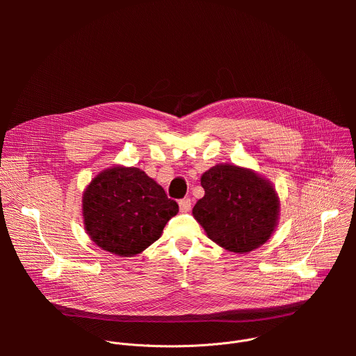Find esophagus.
Returning <instances> with one entry per match:
<instances>
[{"label": "esophagus", "instance_id": "esophagus-1", "mask_svg": "<svg viewBox=\"0 0 356 356\" xmlns=\"http://www.w3.org/2000/svg\"><path fill=\"white\" fill-rule=\"evenodd\" d=\"M179 207H180V211H181V213L190 211V209H191V200H190V198H181V200L179 201Z\"/></svg>", "mask_w": 356, "mask_h": 356}]
</instances>
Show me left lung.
<instances>
[{
  "mask_svg": "<svg viewBox=\"0 0 356 356\" xmlns=\"http://www.w3.org/2000/svg\"><path fill=\"white\" fill-rule=\"evenodd\" d=\"M206 194L193 216L220 246L245 253L264 245L273 234L280 201L273 184L250 169L216 165L201 176Z\"/></svg>",
  "mask_w": 356,
  "mask_h": 356,
  "instance_id": "obj_1",
  "label": "left lung"
}]
</instances>
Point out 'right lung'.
I'll return each mask as SVG.
<instances>
[{"label":"right lung","mask_w":356,"mask_h":356,"mask_svg":"<svg viewBox=\"0 0 356 356\" xmlns=\"http://www.w3.org/2000/svg\"><path fill=\"white\" fill-rule=\"evenodd\" d=\"M179 213L162 186L138 168L99 172L83 193L84 228L101 249L134 257L158 241Z\"/></svg>","instance_id":"add662e5"}]
</instances>
